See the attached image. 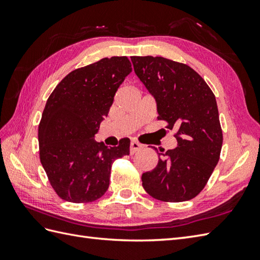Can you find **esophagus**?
<instances>
[{
	"mask_svg": "<svg viewBox=\"0 0 260 260\" xmlns=\"http://www.w3.org/2000/svg\"><path fill=\"white\" fill-rule=\"evenodd\" d=\"M143 148V145L139 142H131V154H134L135 152L140 151Z\"/></svg>",
	"mask_w": 260,
	"mask_h": 260,
	"instance_id": "obj_1",
	"label": "esophagus"
}]
</instances>
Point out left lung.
<instances>
[{
  "instance_id": "obj_1",
  "label": "left lung",
  "mask_w": 260,
  "mask_h": 260,
  "mask_svg": "<svg viewBox=\"0 0 260 260\" xmlns=\"http://www.w3.org/2000/svg\"><path fill=\"white\" fill-rule=\"evenodd\" d=\"M135 74L156 101L157 119L175 128L178 146L161 155L156 168L143 173L144 190L159 201L196 198L220 158L222 129L214 93L185 63L163 57H131Z\"/></svg>"
}]
</instances>
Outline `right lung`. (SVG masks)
Wrapping results in <instances>:
<instances>
[{"label": "right lung", "mask_w": 260, "mask_h": 260, "mask_svg": "<svg viewBox=\"0 0 260 260\" xmlns=\"http://www.w3.org/2000/svg\"><path fill=\"white\" fill-rule=\"evenodd\" d=\"M131 73L127 57L104 58L71 71L49 96L38 128L39 154L62 200L86 203L103 197L114 161L129 154L128 139L107 147L95 134Z\"/></svg>", "instance_id": "right-lung-1"}]
</instances>
